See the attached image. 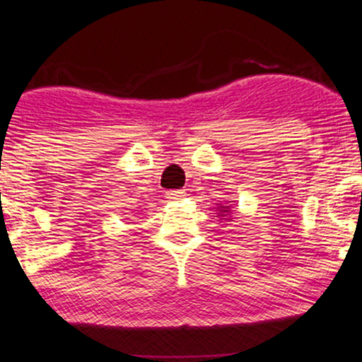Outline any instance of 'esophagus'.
Listing matches in <instances>:
<instances>
[{
	"instance_id": "esophagus-1",
	"label": "esophagus",
	"mask_w": 362,
	"mask_h": 362,
	"mask_svg": "<svg viewBox=\"0 0 362 362\" xmlns=\"http://www.w3.org/2000/svg\"><path fill=\"white\" fill-rule=\"evenodd\" d=\"M167 197L168 199H182V197H185V192L184 190H168Z\"/></svg>"
}]
</instances>
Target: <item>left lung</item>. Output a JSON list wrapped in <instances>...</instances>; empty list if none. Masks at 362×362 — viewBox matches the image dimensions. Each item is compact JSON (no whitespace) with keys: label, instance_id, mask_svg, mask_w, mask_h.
I'll use <instances>...</instances> for the list:
<instances>
[{"label":"left lung","instance_id":"left-lung-1","mask_svg":"<svg viewBox=\"0 0 362 362\" xmlns=\"http://www.w3.org/2000/svg\"><path fill=\"white\" fill-rule=\"evenodd\" d=\"M221 207H223L224 211H226V209H230V206H221ZM221 213H223V211H221ZM224 216H226V214H224Z\"/></svg>","mask_w":362,"mask_h":362}]
</instances>
